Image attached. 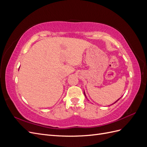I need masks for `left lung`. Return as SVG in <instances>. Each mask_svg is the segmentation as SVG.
I'll list each match as a JSON object with an SVG mask.
<instances>
[{
	"label": "left lung",
	"instance_id": "8db88e82",
	"mask_svg": "<svg viewBox=\"0 0 147 147\" xmlns=\"http://www.w3.org/2000/svg\"><path fill=\"white\" fill-rule=\"evenodd\" d=\"M84 95H85V93H84ZM118 100H119V99H118ZM118 100H117V101H116V102H115V103H116V102H117V101H118ZM115 103H113V104H115Z\"/></svg>",
	"mask_w": 147,
	"mask_h": 147
}]
</instances>
